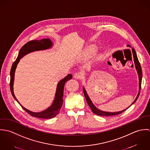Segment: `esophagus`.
Returning a JSON list of instances; mask_svg holds the SVG:
<instances>
[{
  "mask_svg": "<svg viewBox=\"0 0 150 150\" xmlns=\"http://www.w3.org/2000/svg\"><path fill=\"white\" fill-rule=\"evenodd\" d=\"M74 77L75 79H81L82 78V75L79 73V72H76L74 74Z\"/></svg>",
  "mask_w": 150,
  "mask_h": 150,
  "instance_id": "esophagus-1",
  "label": "esophagus"
}]
</instances>
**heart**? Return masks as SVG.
Listing matches in <instances>:
<instances>
[{
	"instance_id": "heart-1",
	"label": "heart",
	"mask_w": 150,
	"mask_h": 150,
	"mask_svg": "<svg viewBox=\"0 0 150 150\" xmlns=\"http://www.w3.org/2000/svg\"><path fill=\"white\" fill-rule=\"evenodd\" d=\"M95 50H96V49L94 47H92L91 48H90V49L86 53V57H90L95 52Z\"/></svg>"
}]
</instances>
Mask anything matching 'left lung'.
Returning a JSON list of instances; mask_svg holds the SVG:
<instances>
[{
  "mask_svg": "<svg viewBox=\"0 0 150 150\" xmlns=\"http://www.w3.org/2000/svg\"><path fill=\"white\" fill-rule=\"evenodd\" d=\"M127 47H130V46L129 45H127ZM132 49V53H133V60H134V65H135V67H136V69L137 70V74H138V75H139V93L135 99V100L133 101V103L127 108H126L125 110H122V111H118V112H105V111H101L100 110H98L97 108H96L94 105L93 104L92 101H91V100L88 96V94H87V92L85 90V89L83 88V93H84V95H85V98L86 100V101L88 104V105H89V107L91 110V111H93V113H94L95 114L97 115H100V116H105V117H108V116H114V115H119L120 114H121L122 112H124L125 111H126L127 108H129L132 104H133L136 101V100H137V98H139V95H140V89H141V85H142V67H141V65H140V64L139 61L138 60V58H137V54H136V51L134 50V49Z\"/></svg>",
  "mask_w": 150,
  "mask_h": 150,
  "instance_id": "obj_1",
  "label": "left lung"
}]
</instances>
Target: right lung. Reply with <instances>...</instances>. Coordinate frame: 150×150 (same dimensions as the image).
I'll return each mask as SVG.
<instances>
[{
  "instance_id": "add662e5",
  "label": "right lung",
  "mask_w": 150,
  "mask_h": 150,
  "mask_svg": "<svg viewBox=\"0 0 150 150\" xmlns=\"http://www.w3.org/2000/svg\"><path fill=\"white\" fill-rule=\"evenodd\" d=\"M53 46V43L50 40V39H42L41 40H31L27 43H25L20 50L18 56L16 61L13 62L11 68L10 70V90L14 98L20 104L21 107L30 115L32 117L42 118V119H50L55 117L59 112L60 109L63 103V96H64V89L65 82H67L68 80L72 79V75L71 74H68L64 78L61 79L57 84L56 92L54 97V101L51 105L50 107L47 108L46 110L40 112H35L30 111V110L24 108L17 100L16 98L14 91H13V83L14 80V74L15 71L17 67L18 63L19 62L20 60L23 58L26 54L38 50H43L46 49H48Z\"/></svg>"
}]
</instances>
